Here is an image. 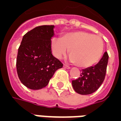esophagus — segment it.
Listing matches in <instances>:
<instances>
[{"label":"esophagus","instance_id":"esophagus-1","mask_svg":"<svg viewBox=\"0 0 121 121\" xmlns=\"http://www.w3.org/2000/svg\"><path fill=\"white\" fill-rule=\"evenodd\" d=\"M64 68H66V69H70L71 67H70V66H68L67 64H64Z\"/></svg>","mask_w":121,"mask_h":121}]
</instances>
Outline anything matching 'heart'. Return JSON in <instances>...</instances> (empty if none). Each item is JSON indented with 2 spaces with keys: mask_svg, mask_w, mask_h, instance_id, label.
<instances>
[{
  "mask_svg": "<svg viewBox=\"0 0 121 121\" xmlns=\"http://www.w3.org/2000/svg\"><path fill=\"white\" fill-rule=\"evenodd\" d=\"M51 47L53 55L61 59L69 49L71 60L76 66L88 68L100 59L104 50V43L99 36L84 31L64 34L62 38H53Z\"/></svg>",
  "mask_w": 121,
  "mask_h": 121,
  "instance_id": "obj_1",
  "label": "heart"
}]
</instances>
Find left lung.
Instances as JSON below:
<instances>
[{"mask_svg": "<svg viewBox=\"0 0 121 121\" xmlns=\"http://www.w3.org/2000/svg\"><path fill=\"white\" fill-rule=\"evenodd\" d=\"M108 60V55L105 52L98 64L82 69L78 78L72 80L73 87L75 92L87 95L98 89L105 80Z\"/></svg>", "mask_w": 121, "mask_h": 121, "instance_id": "obj_1", "label": "left lung"}]
</instances>
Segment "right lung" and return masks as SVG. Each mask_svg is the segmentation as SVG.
<instances>
[{"instance_id": "right-lung-1", "label": "right lung", "mask_w": 121, "mask_h": 121, "mask_svg": "<svg viewBox=\"0 0 121 121\" xmlns=\"http://www.w3.org/2000/svg\"><path fill=\"white\" fill-rule=\"evenodd\" d=\"M54 25H41L25 34L18 51L16 70L23 85L33 90L45 87L63 64L52 53Z\"/></svg>"}]
</instances>
